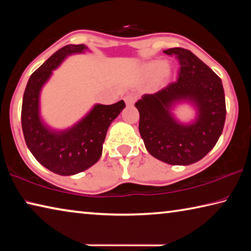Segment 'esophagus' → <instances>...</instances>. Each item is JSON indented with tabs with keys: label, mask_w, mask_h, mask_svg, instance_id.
Instances as JSON below:
<instances>
[{
	"label": "esophagus",
	"mask_w": 251,
	"mask_h": 251,
	"mask_svg": "<svg viewBox=\"0 0 251 251\" xmlns=\"http://www.w3.org/2000/svg\"><path fill=\"white\" fill-rule=\"evenodd\" d=\"M124 100H125V104L127 106H131V105H134V103L136 101V96L135 95H127L124 97Z\"/></svg>",
	"instance_id": "34e87169"
}]
</instances>
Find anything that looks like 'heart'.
Wrapping results in <instances>:
<instances>
[{
	"instance_id": "obj_1",
	"label": "heart",
	"mask_w": 251,
	"mask_h": 251,
	"mask_svg": "<svg viewBox=\"0 0 251 251\" xmlns=\"http://www.w3.org/2000/svg\"><path fill=\"white\" fill-rule=\"evenodd\" d=\"M167 70V63L165 61H155L146 66V73L148 75H158Z\"/></svg>"
}]
</instances>
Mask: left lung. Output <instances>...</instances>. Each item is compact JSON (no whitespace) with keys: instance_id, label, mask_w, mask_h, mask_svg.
Masks as SVG:
<instances>
[{"instance_id":"obj_1","label":"left lung","mask_w":251,"mask_h":251,"mask_svg":"<svg viewBox=\"0 0 251 251\" xmlns=\"http://www.w3.org/2000/svg\"><path fill=\"white\" fill-rule=\"evenodd\" d=\"M179 59V78L155 94H144L135 104L139 112V134L147 151L169 165H190L202 159L223 133L226 101L223 82L190 50H164ZM195 110L189 122L173 113L178 105Z\"/></svg>"}]
</instances>
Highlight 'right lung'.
Here are the masks:
<instances>
[{
	"label": "right lung",
	"instance_id": "1",
	"mask_svg": "<svg viewBox=\"0 0 251 251\" xmlns=\"http://www.w3.org/2000/svg\"><path fill=\"white\" fill-rule=\"evenodd\" d=\"M91 52L86 45H66L54 53L31 75L22 104V129L27 148L49 171L71 176L86 171L99 161L106 133L113 121L125 108L124 100L112 105L95 104L71 127L50 126L41 114V93L53 71L74 54Z\"/></svg>",
	"mask_w": 251,
	"mask_h": 251
}]
</instances>
